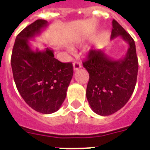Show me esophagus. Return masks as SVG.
<instances>
[{
	"label": "esophagus",
	"instance_id": "1",
	"mask_svg": "<svg viewBox=\"0 0 150 150\" xmlns=\"http://www.w3.org/2000/svg\"><path fill=\"white\" fill-rule=\"evenodd\" d=\"M73 67H74L75 71H77V70L80 69L81 67H82V64H81V63L78 62V61H75L73 63Z\"/></svg>",
	"mask_w": 150,
	"mask_h": 150
}]
</instances>
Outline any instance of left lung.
Instances as JSON below:
<instances>
[{
  "label": "left lung",
  "instance_id": "1",
  "mask_svg": "<svg viewBox=\"0 0 150 150\" xmlns=\"http://www.w3.org/2000/svg\"><path fill=\"white\" fill-rule=\"evenodd\" d=\"M111 40L121 36L128 44L125 57L115 60L103 50H91L83 65L89 73L86 98L97 115L107 116L125 106L135 88L138 71L136 46L130 35L115 20Z\"/></svg>",
  "mask_w": 150,
  "mask_h": 150
}]
</instances>
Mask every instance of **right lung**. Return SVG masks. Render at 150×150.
Listing matches in <instances>:
<instances>
[{
	"mask_svg": "<svg viewBox=\"0 0 150 150\" xmlns=\"http://www.w3.org/2000/svg\"><path fill=\"white\" fill-rule=\"evenodd\" d=\"M47 25V21L37 20L22 30L16 36L11 57L19 93L30 107L45 115L60 108L73 76L72 63L54 58L51 48H31L28 40L40 35Z\"/></svg>",
	"mask_w": 150,
	"mask_h": 150,
	"instance_id": "add662e5",
	"label": "right lung"
}]
</instances>
